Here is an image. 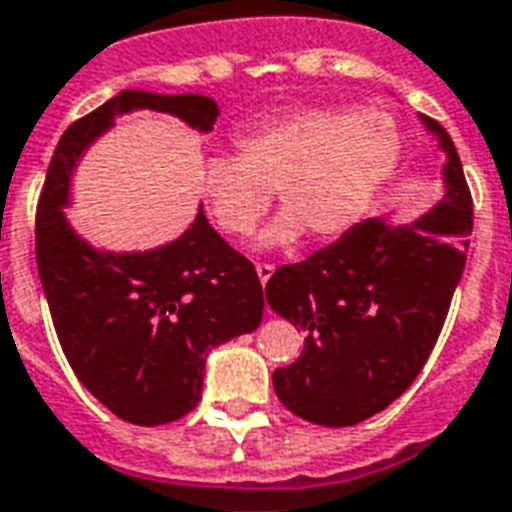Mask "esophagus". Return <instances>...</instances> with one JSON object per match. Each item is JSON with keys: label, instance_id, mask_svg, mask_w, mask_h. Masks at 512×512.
Instances as JSON below:
<instances>
[{"label": "esophagus", "instance_id": "obj_1", "mask_svg": "<svg viewBox=\"0 0 512 512\" xmlns=\"http://www.w3.org/2000/svg\"><path fill=\"white\" fill-rule=\"evenodd\" d=\"M255 271H257V276H260V285H266L268 279H271V276H274L276 268L271 266V263H257Z\"/></svg>", "mask_w": 512, "mask_h": 512}]
</instances>
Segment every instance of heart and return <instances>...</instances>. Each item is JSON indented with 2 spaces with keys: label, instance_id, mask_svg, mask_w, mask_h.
<instances>
[{
  "label": "heart",
  "instance_id": "obj_1",
  "mask_svg": "<svg viewBox=\"0 0 512 512\" xmlns=\"http://www.w3.org/2000/svg\"><path fill=\"white\" fill-rule=\"evenodd\" d=\"M238 157L214 154L198 170V189L214 225L249 236L271 203L285 208L260 233V246L304 236H342L369 211L401 160V130L372 108H293L244 121Z\"/></svg>",
  "mask_w": 512,
  "mask_h": 512
}]
</instances>
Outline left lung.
Here are the masks:
<instances>
[{
	"label": "left lung",
	"instance_id": "left-lung-1",
	"mask_svg": "<svg viewBox=\"0 0 512 512\" xmlns=\"http://www.w3.org/2000/svg\"><path fill=\"white\" fill-rule=\"evenodd\" d=\"M420 121L445 151L437 206L407 225L363 219L268 279V306L306 331L298 361L274 372V391L317 426H355L410 388L464 274L472 233L464 168L442 124L423 113Z\"/></svg>",
	"mask_w": 512,
	"mask_h": 512
}]
</instances>
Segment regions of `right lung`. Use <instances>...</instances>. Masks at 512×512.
Returning a JSON list of instances; mask_svg holds the SVG:
<instances>
[{
    "mask_svg": "<svg viewBox=\"0 0 512 512\" xmlns=\"http://www.w3.org/2000/svg\"><path fill=\"white\" fill-rule=\"evenodd\" d=\"M132 111L170 113L208 135L219 105L206 94L124 89L73 121L45 173L34 252L56 336L83 388L127 423L160 426L195 410L208 350L260 325L263 287L203 206L179 238L143 252L97 249L75 233L64 214L75 165Z\"/></svg>",
    "mask_w": 512,
    "mask_h": 512,
    "instance_id": "1",
    "label": "right lung"
}]
</instances>
